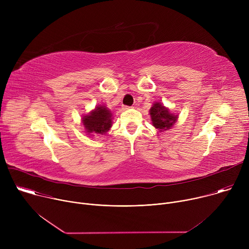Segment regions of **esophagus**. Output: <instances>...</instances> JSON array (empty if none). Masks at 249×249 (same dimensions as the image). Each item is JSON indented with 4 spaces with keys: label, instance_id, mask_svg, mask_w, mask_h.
I'll list each match as a JSON object with an SVG mask.
<instances>
[{
    "label": "esophagus",
    "instance_id": "esophagus-1",
    "mask_svg": "<svg viewBox=\"0 0 249 249\" xmlns=\"http://www.w3.org/2000/svg\"><path fill=\"white\" fill-rule=\"evenodd\" d=\"M131 107H130V106H123V109L124 110H127V109H130Z\"/></svg>",
    "mask_w": 249,
    "mask_h": 249
}]
</instances>
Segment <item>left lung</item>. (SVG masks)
I'll use <instances>...</instances> for the list:
<instances>
[{"label": "left lung", "instance_id": "obj_1", "mask_svg": "<svg viewBox=\"0 0 249 249\" xmlns=\"http://www.w3.org/2000/svg\"><path fill=\"white\" fill-rule=\"evenodd\" d=\"M150 115L153 126L160 133L170 129L178 119V114L172 113L167 107L159 101H156L150 109Z\"/></svg>", "mask_w": 249, "mask_h": 249}]
</instances>
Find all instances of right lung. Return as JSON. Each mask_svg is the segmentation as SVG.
I'll use <instances>...</instances> for the list:
<instances>
[{
  "instance_id": "1",
  "label": "right lung",
  "mask_w": 249,
  "mask_h": 249,
  "mask_svg": "<svg viewBox=\"0 0 249 249\" xmlns=\"http://www.w3.org/2000/svg\"><path fill=\"white\" fill-rule=\"evenodd\" d=\"M112 112L105 105H96L94 109L82 116L85 133L89 136L105 135L112 127Z\"/></svg>"
}]
</instances>
